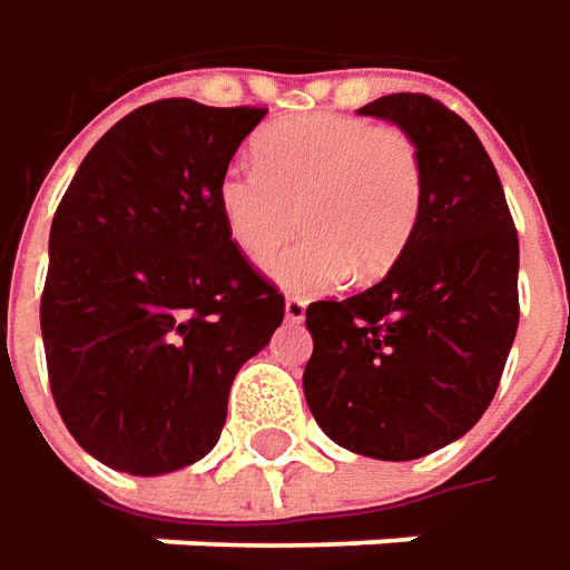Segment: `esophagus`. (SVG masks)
<instances>
[{
    "mask_svg": "<svg viewBox=\"0 0 570 570\" xmlns=\"http://www.w3.org/2000/svg\"><path fill=\"white\" fill-rule=\"evenodd\" d=\"M284 315H286V322H303L305 318V303L303 299H296V296H289L284 305Z\"/></svg>",
    "mask_w": 570,
    "mask_h": 570,
    "instance_id": "1",
    "label": "esophagus"
}]
</instances>
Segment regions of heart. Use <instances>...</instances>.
Wrapping results in <instances>:
<instances>
[{"mask_svg": "<svg viewBox=\"0 0 570 570\" xmlns=\"http://www.w3.org/2000/svg\"><path fill=\"white\" fill-rule=\"evenodd\" d=\"M255 160L224 169L217 205L229 239L258 265L305 226L308 236L274 265L286 289H337L353 267L375 277L416 229L422 157L403 128L346 112L293 116L255 138Z\"/></svg>", "mask_w": 570, "mask_h": 570, "instance_id": "heart-1", "label": "heart"}]
</instances>
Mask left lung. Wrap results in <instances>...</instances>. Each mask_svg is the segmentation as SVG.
<instances>
[{"mask_svg": "<svg viewBox=\"0 0 570 570\" xmlns=\"http://www.w3.org/2000/svg\"><path fill=\"white\" fill-rule=\"evenodd\" d=\"M401 126L422 157V210L375 286L305 308V401L331 442L416 461L466 435L514 344L518 229L499 173L454 109L387 94L360 109Z\"/></svg>", "mask_w": 570, "mask_h": 570, "instance_id": "8db88e82", "label": "left lung"}]
</instances>
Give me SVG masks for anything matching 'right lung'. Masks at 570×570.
<instances>
[{"instance_id": "1", "label": "right lung", "mask_w": 570, "mask_h": 570, "mask_svg": "<svg viewBox=\"0 0 570 570\" xmlns=\"http://www.w3.org/2000/svg\"><path fill=\"white\" fill-rule=\"evenodd\" d=\"M262 107L186 97L131 109L56 207L40 331L56 410L131 476L202 461L236 372L284 322V293L226 233L217 183Z\"/></svg>"}]
</instances>
